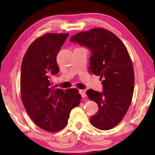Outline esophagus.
<instances>
[{
	"label": "esophagus",
	"instance_id": "34e87169",
	"mask_svg": "<svg viewBox=\"0 0 155 155\" xmlns=\"http://www.w3.org/2000/svg\"><path fill=\"white\" fill-rule=\"evenodd\" d=\"M79 93L81 94V95L83 98L87 97V94H86V93H85L84 90H79Z\"/></svg>",
	"mask_w": 155,
	"mask_h": 155
}]
</instances>
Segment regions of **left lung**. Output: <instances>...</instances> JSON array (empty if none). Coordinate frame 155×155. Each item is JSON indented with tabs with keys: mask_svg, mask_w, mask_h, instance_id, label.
Masks as SVG:
<instances>
[{
	"mask_svg": "<svg viewBox=\"0 0 155 155\" xmlns=\"http://www.w3.org/2000/svg\"><path fill=\"white\" fill-rule=\"evenodd\" d=\"M70 41L91 51L89 69L99 76L103 86L100 93L87 91L88 98L98 107L91 123L98 129H111L123 120L133 98L134 69L127 49L116 35L103 28L81 32L72 36Z\"/></svg>",
	"mask_w": 155,
	"mask_h": 155,
	"instance_id": "8db88e82",
	"label": "left lung"
}]
</instances>
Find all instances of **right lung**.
<instances>
[{"instance_id": "add662e5", "label": "right lung", "mask_w": 155, "mask_h": 155, "mask_svg": "<svg viewBox=\"0 0 155 155\" xmlns=\"http://www.w3.org/2000/svg\"><path fill=\"white\" fill-rule=\"evenodd\" d=\"M68 33H47L32 42L23 57L21 94L23 105L34 123L48 132L67 124L69 114L81 103L78 90L51 87V76L58 73L57 56Z\"/></svg>"}]
</instances>
